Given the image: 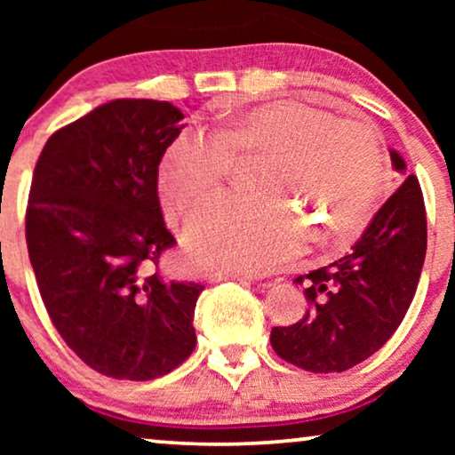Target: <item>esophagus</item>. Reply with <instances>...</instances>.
Returning a JSON list of instances; mask_svg holds the SVG:
<instances>
[{
    "instance_id": "34e87169",
    "label": "esophagus",
    "mask_w": 455,
    "mask_h": 455,
    "mask_svg": "<svg viewBox=\"0 0 455 455\" xmlns=\"http://www.w3.org/2000/svg\"><path fill=\"white\" fill-rule=\"evenodd\" d=\"M207 279L211 283H217V282H226V279H232V282H244L248 279L246 275H240V273H228V271H211Z\"/></svg>"
}]
</instances>
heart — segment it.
I'll return each instance as SVG.
<instances>
[{
  "label": "heart",
  "mask_w": 455,
  "mask_h": 455,
  "mask_svg": "<svg viewBox=\"0 0 455 455\" xmlns=\"http://www.w3.org/2000/svg\"><path fill=\"white\" fill-rule=\"evenodd\" d=\"M234 155H265L260 196H228L188 223L186 251L198 265L265 273L304 248L302 220L327 223L347 240L366 220L383 184V153L375 130L339 122L329 111L275 101L229 116L221 132L186 128L167 145L159 188L176 213L188 215L220 195Z\"/></svg>",
  "instance_id": "b5f03b06"
}]
</instances>
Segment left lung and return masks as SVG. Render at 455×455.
<instances>
[{
  "label": "left lung",
  "instance_id": "8db88e82",
  "mask_svg": "<svg viewBox=\"0 0 455 455\" xmlns=\"http://www.w3.org/2000/svg\"><path fill=\"white\" fill-rule=\"evenodd\" d=\"M391 167L406 161L389 148ZM427 254V215L420 184L408 176L377 211L352 251L298 277L310 308L290 327L271 329V346L310 372L352 369L385 346L416 294Z\"/></svg>",
  "mask_w": 455,
  "mask_h": 455
}]
</instances>
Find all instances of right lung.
<instances>
[{
    "mask_svg": "<svg viewBox=\"0 0 455 455\" xmlns=\"http://www.w3.org/2000/svg\"><path fill=\"white\" fill-rule=\"evenodd\" d=\"M184 114L153 99H114L55 132L36 161L27 244L55 329L91 369L148 381L182 364L201 283L165 282L176 244L157 195L159 164Z\"/></svg>",
    "mask_w": 455,
    "mask_h": 455,
    "instance_id": "1",
    "label": "right lung"
}]
</instances>
